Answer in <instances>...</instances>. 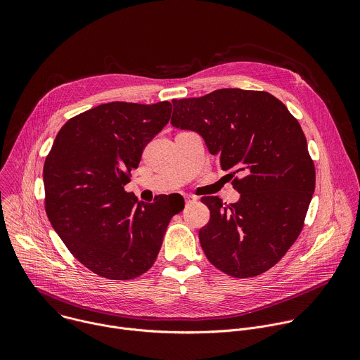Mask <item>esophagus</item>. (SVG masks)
<instances>
[{"mask_svg": "<svg viewBox=\"0 0 360 360\" xmlns=\"http://www.w3.org/2000/svg\"><path fill=\"white\" fill-rule=\"evenodd\" d=\"M184 198H185V202H186V203H191V202H196V200H198V198H195V196H192V195H188V193H185Z\"/></svg>", "mask_w": 360, "mask_h": 360, "instance_id": "obj_1", "label": "esophagus"}]
</instances>
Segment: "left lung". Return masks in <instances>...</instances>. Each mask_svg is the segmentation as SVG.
I'll return each instance as SVG.
<instances>
[{"instance_id":"obj_1","label":"left lung","mask_w":360,"mask_h":360,"mask_svg":"<svg viewBox=\"0 0 360 360\" xmlns=\"http://www.w3.org/2000/svg\"><path fill=\"white\" fill-rule=\"evenodd\" d=\"M172 127L202 136L224 171L242 172L236 203L202 202L211 219L199 231L208 261L235 278L261 275L299 236L315 192L304 134L272 94L238 88L174 101Z\"/></svg>"}]
</instances>
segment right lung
Segmentation results:
<instances>
[{
    "label": "right lung",
    "mask_w": 360,
    "mask_h": 360,
    "mask_svg": "<svg viewBox=\"0 0 360 360\" xmlns=\"http://www.w3.org/2000/svg\"><path fill=\"white\" fill-rule=\"evenodd\" d=\"M164 101L110 102L70 120L44 164L45 211L75 258L94 274L127 281L155 262L171 218L182 208L125 192L143 146L169 121ZM185 205V203H184Z\"/></svg>",
    "instance_id": "obj_1"
}]
</instances>
